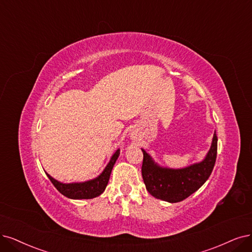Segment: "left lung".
<instances>
[{"label": "left lung", "instance_id": "8db88e82", "mask_svg": "<svg viewBox=\"0 0 252 252\" xmlns=\"http://www.w3.org/2000/svg\"><path fill=\"white\" fill-rule=\"evenodd\" d=\"M216 132L206 158L199 162L181 169H172L158 165L144 150L142 178L146 190L154 197L168 202H179L187 197L207 182L213 171L217 157Z\"/></svg>", "mask_w": 252, "mask_h": 252}]
</instances>
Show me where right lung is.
Segmentation results:
<instances>
[{
  "label": "right lung",
  "mask_w": 252,
  "mask_h": 252,
  "mask_svg": "<svg viewBox=\"0 0 252 252\" xmlns=\"http://www.w3.org/2000/svg\"><path fill=\"white\" fill-rule=\"evenodd\" d=\"M120 154V150H117L114 155L111 157L110 162L106 166L104 169L97 178L83 182V183H70V184H63L55 180L54 178L46 173L50 181L55 186V188L57 189L64 196H66L71 199H91L99 196V195L105 191L112 169H113V166L118 159Z\"/></svg>",
  "instance_id": "1"
}]
</instances>
